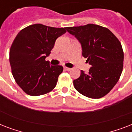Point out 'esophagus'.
I'll use <instances>...</instances> for the list:
<instances>
[{
	"instance_id": "34e87169",
	"label": "esophagus",
	"mask_w": 132,
	"mask_h": 132,
	"mask_svg": "<svg viewBox=\"0 0 132 132\" xmlns=\"http://www.w3.org/2000/svg\"><path fill=\"white\" fill-rule=\"evenodd\" d=\"M64 69L65 70H66V71H70V70H71V68H68V67H66V66H64Z\"/></svg>"
}]
</instances>
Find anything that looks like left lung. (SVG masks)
<instances>
[{
  "instance_id": "left-lung-1",
  "label": "left lung",
  "mask_w": 132,
  "mask_h": 132,
  "mask_svg": "<svg viewBox=\"0 0 132 132\" xmlns=\"http://www.w3.org/2000/svg\"><path fill=\"white\" fill-rule=\"evenodd\" d=\"M66 29L79 40L82 55L91 65L88 74L81 70L73 81L75 88L84 96L101 98L118 82L123 68V48L118 38L105 27L88 24Z\"/></svg>"
}]
</instances>
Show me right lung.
Segmentation results:
<instances>
[{
	"instance_id": "add662e5",
	"label": "right lung",
	"mask_w": 132,
	"mask_h": 132,
	"mask_svg": "<svg viewBox=\"0 0 132 132\" xmlns=\"http://www.w3.org/2000/svg\"><path fill=\"white\" fill-rule=\"evenodd\" d=\"M66 29L35 24L22 29L13 40L9 51L11 72L17 84L29 95L45 94L56 86L63 67L50 65L45 58Z\"/></svg>"
}]
</instances>
